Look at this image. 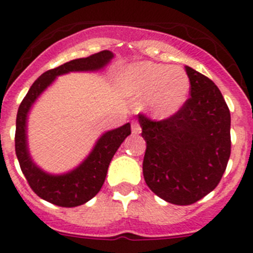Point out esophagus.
<instances>
[{
    "label": "esophagus",
    "mask_w": 253,
    "mask_h": 253,
    "mask_svg": "<svg viewBox=\"0 0 253 253\" xmlns=\"http://www.w3.org/2000/svg\"><path fill=\"white\" fill-rule=\"evenodd\" d=\"M131 131H133V134H140V131H142V128H140L139 123H138V122L131 123Z\"/></svg>",
    "instance_id": "obj_1"
}]
</instances>
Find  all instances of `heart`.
I'll return each mask as SVG.
<instances>
[{
	"label": "heart",
	"instance_id": "1",
	"mask_svg": "<svg viewBox=\"0 0 253 253\" xmlns=\"http://www.w3.org/2000/svg\"><path fill=\"white\" fill-rule=\"evenodd\" d=\"M123 91L144 97L146 110L157 119L175 115L190 93V78L184 69L165 64L140 62L126 67L120 76Z\"/></svg>",
	"mask_w": 253,
	"mask_h": 253
}]
</instances>
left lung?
I'll return each mask as SVG.
<instances>
[{
    "mask_svg": "<svg viewBox=\"0 0 253 253\" xmlns=\"http://www.w3.org/2000/svg\"><path fill=\"white\" fill-rule=\"evenodd\" d=\"M190 97L175 115L154 122L139 114L147 143L146 184L161 199L190 205L213 191L231 156V113L211 80L191 67Z\"/></svg>",
    "mask_w": 253,
    "mask_h": 253,
    "instance_id": "8db88e82",
    "label": "left lung"
}]
</instances>
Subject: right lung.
<instances>
[{
  "label": "right lung",
  "instance_id": "right-lung-1",
  "mask_svg": "<svg viewBox=\"0 0 253 253\" xmlns=\"http://www.w3.org/2000/svg\"><path fill=\"white\" fill-rule=\"evenodd\" d=\"M114 58L110 50L87 58L69 60L67 63L49 69L38 78L30 87L17 110L16 133H15V151L21 171L29 185L39 198L51 204L63 208H73L82 205L93 198L101 190L106 178L107 169L124 139L131 133L130 124L126 123L120 128L104 133L86 160L72 171L63 175H50L37 166L31 160L26 137V120L31 106L37 101L46 87L53 84L60 75L69 72H93L106 66Z\"/></svg>",
  "mask_w": 253,
  "mask_h": 253
}]
</instances>
